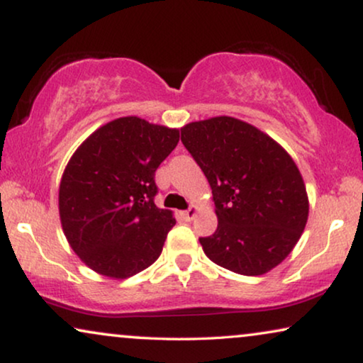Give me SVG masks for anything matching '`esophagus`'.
I'll use <instances>...</instances> for the list:
<instances>
[{"label":"esophagus","mask_w":363,"mask_h":363,"mask_svg":"<svg viewBox=\"0 0 363 363\" xmlns=\"http://www.w3.org/2000/svg\"><path fill=\"white\" fill-rule=\"evenodd\" d=\"M182 216H183V220H186V221H191L193 218L196 216V206H193V205H191L190 208H188L186 211H183V213H182Z\"/></svg>","instance_id":"34e87169"}]
</instances>
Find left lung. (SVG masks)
<instances>
[{
  "label": "left lung",
  "mask_w": 363,
  "mask_h": 363,
  "mask_svg": "<svg viewBox=\"0 0 363 363\" xmlns=\"http://www.w3.org/2000/svg\"><path fill=\"white\" fill-rule=\"evenodd\" d=\"M182 142L211 186L218 228L200 238L205 255L236 274L271 271L299 241L309 200L299 168L250 123L213 117L182 128Z\"/></svg>",
  "instance_id": "obj_1"
}]
</instances>
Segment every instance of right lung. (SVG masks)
<instances>
[{"mask_svg": "<svg viewBox=\"0 0 363 363\" xmlns=\"http://www.w3.org/2000/svg\"><path fill=\"white\" fill-rule=\"evenodd\" d=\"M180 140L177 128L121 117L74 152L59 186V215L74 252L92 271L125 279L153 264L172 211L155 205V172Z\"/></svg>", "mask_w": 363, "mask_h": 363, "instance_id": "1", "label": "right lung"}]
</instances>
